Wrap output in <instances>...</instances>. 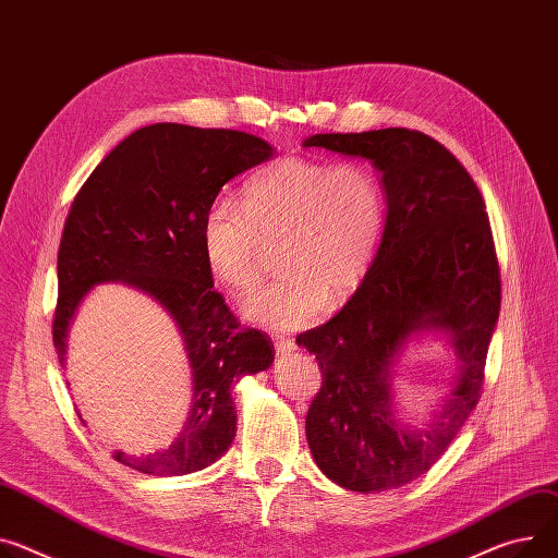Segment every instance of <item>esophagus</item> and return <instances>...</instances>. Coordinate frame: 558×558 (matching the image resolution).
Returning <instances> with one entry per match:
<instances>
[{"label": "esophagus", "instance_id": "34e87169", "mask_svg": "<svg viewBox=\"0 0 558 558\" xmlns=\"http://www.w3.org/2000/svg\"><path fill=\"white\" fill-rule=\"evenodd\" d=\"M275 349H277V355H288L294 351V339L275 335Z\"/></svg>", "mask_w": 558, "mask_h": 558}]
</instances>
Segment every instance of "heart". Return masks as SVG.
<instances>
[{"instance_id": "1", "label": "heart", "mask_w": 558, "mask_h": 558, "mask_svg": "<svg viewBox=\"0 0 558 558\" xmlns=\"http://www.w3.org/2000/svg\"><path fill=\"white\" fill-rule=\"evenodd\" d=\"M387 205L364 162L286 156L234 198H214L201 221V254L209 275L234 292L262 275L266 243H279L281 277L254 290L243 315L275 330L311 324L360 288L384 232Z\"/></svg>"}]
</instances>
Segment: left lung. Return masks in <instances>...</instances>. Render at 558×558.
<instances>
[{"mask_svg":"<svg viewBox=\"0 0 558 558\" xmlns=\"http://www.w3.org/2000/svg\"><path fill=\"white\" fill-rule=\"evenodd\" d=\"M304 147L366 158L381 174L387 219L371 270L330 322L296 337L322 366L306 415L317 466L339 487H402L451 445L474 411L500 311V270L485 201L460 160L402 130L315 134ZM442 331L459 357L450 393L422 427L402 425L392 368L409 340Z\"/></svg>","mask_w":558,"mask_h":558,"instance_id":"8db88e82","label":"left lung"}]
</instances>
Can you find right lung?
<instances>
[{
    "instance_id": "1",
    "label": "right lung",
    "mask_w": 558,
    "mask_h": 558,
    "mask_svg": "<svg viewBox=\"0 0 558 558\" xmlns=\"http://www.w3.org/2000/svg\"><path fill=\"white\" fill-rule=\"evenodd\" d=\"M272 156L266 141L245 132L158 122L111 149L71 203L58 252L53 344L60 364L82 299L109 281L151 296L187 351L194 396L177 440L149 456L113 453L143 474L183 476L217 462L236 436L234 384L275 360L270 337L241 328L214 290L201 254L207 205L228 181Z\"/></svg>"
}]
</instances>
